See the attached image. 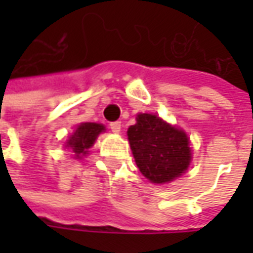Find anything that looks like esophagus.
<instances>
[{
    "label": "esophagus",
    "mask_w": 253,
    "mask_h": 253,
    "mask_svg": "<svg viewBox=\"0 0 253 253\" xmlns=\"http://www.w3.org/2000/svg\"><path fill=\"white\" fill-rule=\"evenodd\" d=\"M110 128H111V131L114 132V133H120V131H121V122H111V124H110Z\"/></svg>",
    "instance_id": "1"
}]
</instances>
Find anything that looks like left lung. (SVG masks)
Masks as SVG:
<instances>
[{
    "label": "left lung",
    "mask_w": 253,
    "mask_h": 253,
    "mask_svg": "<svg viewBox=\"0 0 253 253\" xmlns=\"http://www.w3.org/2000/svg\"><path fill=\"white\" fill-rule=\"evenodd\" d=\"M126 133L136 166L151 183H170L189 168L191 149L187 133L158 115L138 114L136 124Z\"/></svg>",
    "instance_id": "left-lung-1"
}]
</instances>
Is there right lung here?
I'll list each match as a JSON object with an SVG mask.
<instances>
[{
  "label": "right lung",
  "instance_id": "1",
  "mask_svg": "<svg viewBox=\"0 0 253 253\" xmlns=\"http://www.w3.org/2000/svg\"><path fill=\"white\" fill-rule=\"evenodd\" d=\"M104 131H105V126L102 124L83 122L77 125L73 135H70L69 141L66 142V148L72 149L76 159H82L88 153V149L94 145L97 136Z\"/></svg>",
  "mask_w": 253,
  "mask_h": 253
}]
</instances>
